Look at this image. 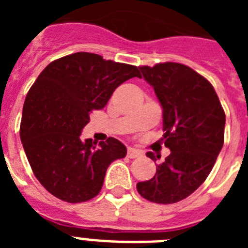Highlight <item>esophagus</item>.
Wrapping results in <instances>:
<instances>
[{
	"label": "esophagus",
	"mask_w": 248,
	"mask_h": 248,
	"mask_svg": "<svg viewBox=\"0 0 248 248\" xmlns=\"http://www.w3.org/2000/svg\"><path fill=\"white\" fill-rule=\"evenodd\" d=\"M143 155V153L140 150H138V149H134V148H129L128 149V157H130V159H134V157H139Z\"/></svg>",
	"instance_id": "34e87169"
}]
</instances>
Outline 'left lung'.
<instances>
[{
    "instance_id": "1",
    "label": "left lung",
    "mask_w": 248,
    "mask_h": 248,
    "mask_svg": "<svg viewBox=\"0 0 248 248\" xmlns=\"http://www.w3.org/2000/svg\"><path fill=\"white\" fill-rule=\"evenodd\" d=\"M163 108L165 146L170 155L156 165L150 180L137 184L144 199L175 203L191 195L209 176L223 145L225 111L214 87L180 63L140 67ZM146 156H159L149 151Z\"/></svg>"
}]
</instances>
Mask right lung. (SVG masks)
Returning <instances> with one entry per match:
<instances>
[{
  "label": "right lung",
  "mask_w": 248,
  "mask_h": 248,
  "mask_svg": "<svg viewBox=\"0 0 248 248\" xmlns=\"http://www.w3.org/2000/svg\"><path fill=\"white\" fill-rule=\"evenodd\" d=\"M134 77L141 78L134 65L78 52L49 63L31 87L19 135L34 176L53 196L71 203L91 200L108 166L125 157L118 139L97 146L80 134L92 110L104 108L113 92Z\"/></svg>",
  "instance_id": "1"
}]
</instances>
